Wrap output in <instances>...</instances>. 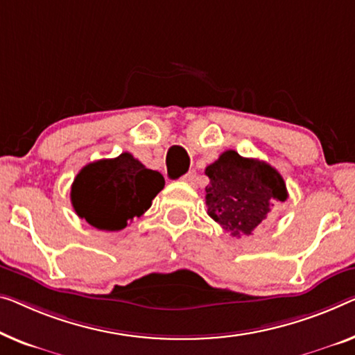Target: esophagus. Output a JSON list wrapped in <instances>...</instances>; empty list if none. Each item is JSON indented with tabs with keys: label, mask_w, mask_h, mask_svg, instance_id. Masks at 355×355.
Instances as JSON below:
<instances>
[{
	"label": "esophagus",
	"mask_w": 355,
	"mask_h": 355,
	"mask_svg": "<svg viewBox=\"0 0 355 355\" xmlns=\"http://www.w3.org/2000/svg\"><path fill=\"white\" fill-rule=\"evenodd\" d=\"M183 180L187 183H189V184H196V182H198V173H196L194 171H191V172H188L187 175L183 177Z\"/></svg>",
	"instance_id": "obj_1"
}]
</instances>
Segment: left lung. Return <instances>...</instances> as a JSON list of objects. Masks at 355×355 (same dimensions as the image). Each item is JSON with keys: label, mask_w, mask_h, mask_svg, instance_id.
Segmentation results:
<instances>
[{"label": "left lung", "mask_w": 355, "mask_h": 355, "mask_svg": "<svg viewBox=\"0 0 355 355\" xmlns=\"http://www.w3.org/2000/svg\"><path fill=\"white\" fill-rule=\"evenodd\" d=\"M207 214L231 236H250L277 202L288 198L280 173L268 162L228 150L205 168Z\"/></svg>", "instance_id": "left-lung-1"}]
</instances>
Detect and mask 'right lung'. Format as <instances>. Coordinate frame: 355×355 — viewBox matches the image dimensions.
I'll return each mask as SVG.
<instances>
[{
    "mask_svg": "<svg viewBox=\"0 0 355 355\" xmlns=\"http://www.w3.org/2000/svg\"><path fill=\"white\" fill-rule=\"evenodd\" d=\"M159 172L146 168L130 153L84 166L71 184L73 209L94 228L121 231L151 207L164 188Z\"/></svg>",
    "mask_w": 355,
    "mask_h": 355,
    "instance_id": "add662e5",
    "label": "right lung"
}]
</instances>
